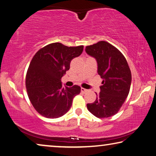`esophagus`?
Returning a JSON list of instances; mask_svg holds the SVG:
<instances>
[{"mask_svg":"<svg viewBox=\"0 0 156 156\" xmlns=\"http://www.w3.org/2000/svg\"><path fill=\"white\" fill-rule=\"evenodd\" d=\"M81 92H83V93H85V92H86L87 91H88V90L83 88H81Z\"/></svg>","mask_w":156,"mask_h":156,"instance_id":"esophagus-1","label":"esophagus"}]
</instances>
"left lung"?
<instances>
[{
  "label": "left lung",
  "mask_w": 156,
  "mask_h": 156,
  "mask_svg": "<svg viewBox=\"0 0 156 156\" xmlns=\"http://www.w3.org/2000/svg\"><path fill=\"white\" fill-rule=\"evenodd\" d=\"M86 52L97 60V73L102 78L101 92L88 110L97 118L112 116L118 112L129 94L132 73L125 57L111 44L100 41L87 46Z\"/></svg>",
  "instance_id": "obj_1"
}]
</instances>
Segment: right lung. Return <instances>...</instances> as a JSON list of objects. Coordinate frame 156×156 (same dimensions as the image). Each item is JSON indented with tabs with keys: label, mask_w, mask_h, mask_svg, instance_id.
<instances>
[{
	"label": "right lung",
	"mask_w": 156,
	"mask_h": 156,
	"mask_svg": "<svg viewBox=\"0 0 156 156\" xmlns=\"http://www.w3.org/2000/svg\"><path fill=\"white\" fill-rule=\"evenodd\" d=\"M83 46L55 42L40 49L33 57L26 75L27 94L35 110L48 119L59 118L68 112L81 88L62 86L61 79L70 62L82 53Z\"/></svg>",
	"instance_id": "right-lung-1"
}]
</instances>
